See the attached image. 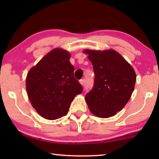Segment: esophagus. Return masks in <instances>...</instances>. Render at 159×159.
I'll use <instances>...</instances> for the list:
<instances>
[{"label": "esophagus", "instance_id": "34e87169", "mask_svg": "<svg viewBox=\"0 0 159 159\" xmlns=\"http://www.w3.org/2000/svg\"><path fill=\"white\" fill-rule=\"evenodd\" d=\"M80 84H81L82 86H84V80H80Z\"/></svg>", "mask_w": 159, "mask_h": 159}]
</instances>
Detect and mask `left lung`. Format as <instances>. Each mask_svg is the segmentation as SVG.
I'll use <instances>...</instances> for the list:
<instances>
[{"mask_svg": "<svg viewBox=\"0 0 159 159\" xmlns=\"http://www.w3.org/2000/svg\"><path fill=\"white\" fill-rule=\"evenodd\" d=\"M95 72L94 86L85 101L93 115L109 118L125 107L131 98L136 82L133 67L113 49H84Z\"/></svg>", "mask_w": 159, "mask_h": 159, "instance_id": "obj_1", "label": "left lung"}]
</instances>
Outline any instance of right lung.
<instances>
[{
	"instance_id": "add662e5",
	"label": "right lung",
	"mask_w": 159,
	"mask_h": 159,
	"mask_svg": "<svg viewBox=\"0 0 159 159\" xmlns=\"http://www.w3.org/2000/svg\"><path fill=\"white\" fill-rule=\"evenodd\" d=\"M68 51L56 48L32 67L26 77L28 98L38 114L55 120L68 113L69 106L82 88L74 77Z\"/></svg>"
}]
</instances>
